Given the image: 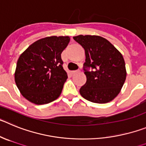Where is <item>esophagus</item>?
<instances>
[{"instance_id": "esophagus-1", "label": "esophagus", "mask_w": 146, "mask_h": 146, "mask_svg": "<svg viewBox=\"0 0 146 146\" xmlns=\"http://www.w3.org/2000/svg\"><path fill=\"white\" fill-rule=\"evenodd\" d=\"M72 73H73V74H76V73H80V70H73V71L72 72Z\"/></svg>"}]
</instances>
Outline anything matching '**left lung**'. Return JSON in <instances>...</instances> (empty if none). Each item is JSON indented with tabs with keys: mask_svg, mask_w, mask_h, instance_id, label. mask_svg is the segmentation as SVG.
I'll list each match as a JSON object with an SVG mask.
<instances>
[{
	"mask_svg": "<svg viewBox=\"0 0 146 146\" xmlns=\"http://www.w3.org/2000/svg\"><path fill=\"white\" fill-rule=\"evenodd\" d=\"M73 39L84 48V74L86 82L79 92L95 103L111 102L120 93L127 77L125 62L117 48L99 35H79ZM86 67L94 71L88 72Z\"/></svg>",
	"mask_w": 146,
	"mask_h": 146,
	"instance_id": "obj_1",
	"label": "left lung"
}]
</instances>
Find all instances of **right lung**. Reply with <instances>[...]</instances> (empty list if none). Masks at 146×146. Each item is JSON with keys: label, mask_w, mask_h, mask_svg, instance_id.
<instances>
[{"label": "right lung", "mask_w": 146, "mask_h": 146, "mask_svg": "<svg viewBox=\"0 0 146 146\" xmlns=\"http://www.w3.org/2000/svg\"><path fill=\"white\" fill-rule=\"evenodd\" d=\"M69 42V36L46 37L21 54L14 79L25 99L35 105H44L60 97L68 78L61 54Z\"/></svg>", "instance_id": "1"}]
</instances>
